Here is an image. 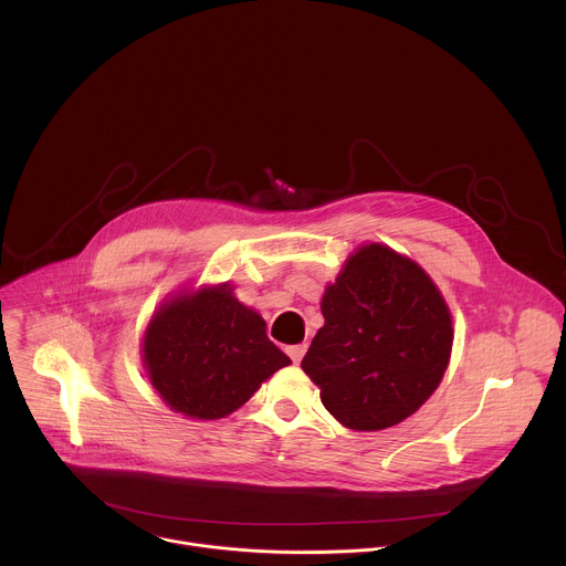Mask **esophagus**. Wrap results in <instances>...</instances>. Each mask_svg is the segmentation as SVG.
<instances>
[{
  "instance_id": "esophagus-1",
  "label": "esophagus",
  "mask_w": 566,
  "mask_h": 566,
  "mask_svg": "<svg viewBox=\"0 0 566 566\" xmlns=\"http://www.w3.org/2000/svg\"><path fill=\"white\" fill-rule=\"evenodd\" d=\"M286 354L291 356V360L297 365L302 358H304V354H306V345H293V347H286Z\"/></svg>"
}]
</instances>
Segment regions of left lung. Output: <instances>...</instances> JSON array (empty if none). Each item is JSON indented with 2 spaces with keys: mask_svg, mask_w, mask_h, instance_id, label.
I'll return each instance as SVG.
<instances>
[{
  "mask_svg": "<svg viewBox=\"0 0 566 566\" xmlns=\"http://www.w3.org/2000/svg\"><path fill=\"white\" fill-rule=\"evenodd\" d=\"M322 325L302 358L322 406L349 430L412 417L434 394L452 354V315L432 277L371 241L343 264L319 302Z\"/></svg>",
  "mask_w": 566,
  "mask_h": 566,
  "instance_id": "left-lung-1",
  "label": "left lung"
}]
</instances>
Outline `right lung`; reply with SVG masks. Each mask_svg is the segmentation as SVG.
<instances>
[{
    "instance_id": "obj_1",
    "label": "right lung",
    "mask_w": 566,
    "mask_h": 566,
    "mask_svg": "<svg viewBox=\"0 0 566 566\" xmlns=\"http://www.w3.org/2000/svg\"><path fill=\"white\" fill-rule=\"evenodd\" d=\"M232 289L230 282L181 289L154 308L145 327V374L160 400L188 419L232 415L291 365L269 340L264 317L241 304Z\"/></svg>"
}]
</instances>
